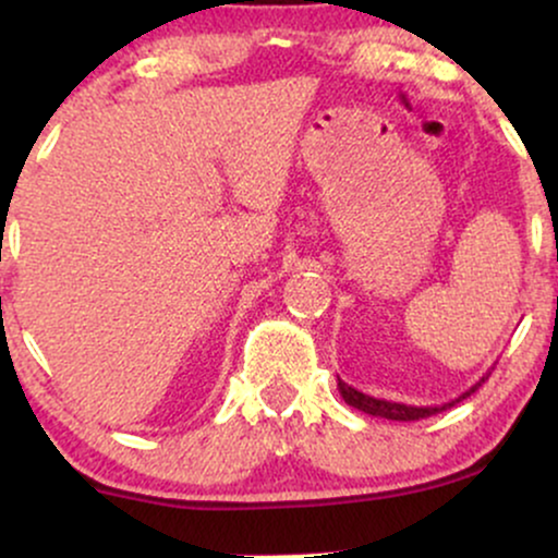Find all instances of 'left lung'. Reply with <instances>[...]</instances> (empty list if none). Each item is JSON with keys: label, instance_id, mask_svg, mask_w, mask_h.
Wrapping results in <instances>:
<instances>
[{"label": "left lung", "instance_id": "left-lung-1", "mask_svg": "<svg viewBox=\"0 0 558 558\" xmlns=\"http://www.w3.org/2000/svg\"><path fill=\"white\" fill-rule=\"evenodd\" d=\"M488 375H490V373H488ZM488 375L480 377V380L475 383V386H472L470 390H464V393L459 396V399H453V401L444 403V407H407V403H399V401L375 399V396H367V393H362V390L351 388L349 383H343V380H341V377H338V390H341L343 401L349 403V407L360 409V412H364V414H373V417L396 420V422H414V420H425V417H430V414H438V412H444V409H451L453 403L464 401L466 396L475 393V390H477L480 386H483L485 380H488Z\"/></svg>", "mask_w": 558, "mask_h": 558}]
</instances>
